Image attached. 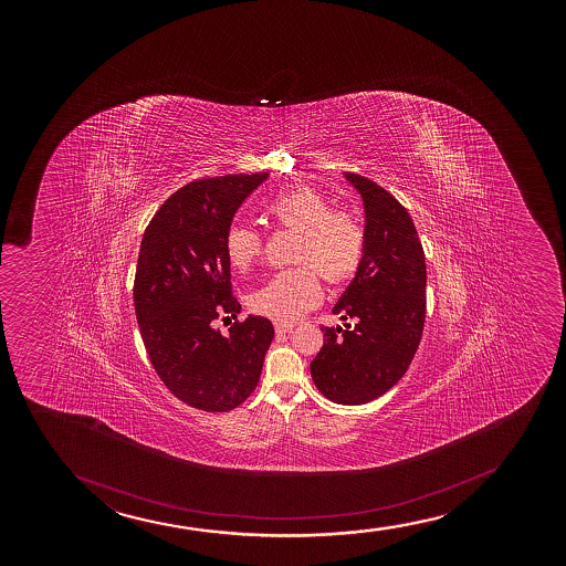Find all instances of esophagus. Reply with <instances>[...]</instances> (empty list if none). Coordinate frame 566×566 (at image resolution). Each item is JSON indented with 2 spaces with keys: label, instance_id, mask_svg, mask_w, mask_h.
Listing matches in <instances>:
<instances>
[{
  "label": "esophagus",
  "instance_id": "obj_1",
  "mask_svg": "<svg viewBox=\"0 0 566 566\" xmlns=\"http://www.w3.org/2000/svg\"><path fill=\"white\" fill-rule=\"evenodd\" d=\"M273 328H275V332L277 334H286V332H291L294 328L293 323H283V321H275L273 323Z\"/></svg>",
  "mask_w": 566,
  "mask_h": 566
}]
</instances>
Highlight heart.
<instances>
[{
	"label": "heart",
	"instance_id": "b5f03b06",
	"mask_svg": "<svg viewBox=\"0 0 566 566\" xmlns=\"http://www.w3.org/2000/svg\"><path fill=\"white\" fill-rule=\"evenodd\" d=\"M270 221L298 232L294 262H304L275 273L266 285L251 294L253 312L275 321H296L321 300L318 275L326 283L349 280L363 256L364 234L353 214L334 211L317 190L298 187L273 198L266 206ZM224 249L235 270L253 266L262 251V240L253 228L232 227Z\"/></svg>",
	"mask_w": 566,
	"mask_h": 566
}]
</instances>
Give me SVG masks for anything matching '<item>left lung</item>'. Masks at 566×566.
I'll list each match as a JSON object with an SVG mask.
<instances>
[{
    "label": "left lung",
    "mask_w": 566,
    "mask_h": 566,
    "mask_svg": "<svg viewBox=\"0 0 566 566\" xmlns=\"http://www.w3.org/2000/svg\"><path fill=\"white\" fill-rule=\"evenodd\" d=\"M364 208L357 272L332 307L353 325L321 326L325 344L310 364L328 400L360 406L402 379L421 342L427 266L410 213L377 182L344 174Z\"/></svg>",
    "instance_id": "left-lung-1"
}]
</instances>
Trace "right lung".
Wrapping results in <instances>:
<instances>
[{"instance_id": "obj_1", "label": "right lung", "mask_w": 566, "mask_h": 566, "mask_svg": "<svg viewBox=\"0 0 566 566\" xmlns=\"http://www.w3.org/2000/svg\"><path fill=\"white\" fill-rule=\"evenodd\" d=\"M270 174L198 179L169 196L145 230L134 304L156 374L196 410L230 411L259 384L273 326L249 315L228 334L222 313L238 315L224 238L235 211Z\"/></svg>"}]
</instances>
